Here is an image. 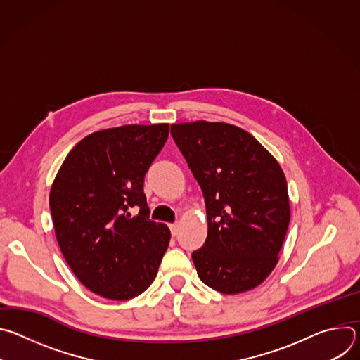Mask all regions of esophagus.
<instances>
[{
	"mask_svg": "<svg viewBox=\"0 0 360 360\" xmlns=\"http://www.w3.org/2000/svg\"><path fill=\"white\" fill-rule=\"evenodd\" d=\"M169 229H171L172 236H176V235H178V225H176V224H171V225H169Z\"/></svg>",
	"mask_w": 360,
	"mask_h": 360,
	"instance_id": "1",
	"label": "esophagus"
}]
</instances>
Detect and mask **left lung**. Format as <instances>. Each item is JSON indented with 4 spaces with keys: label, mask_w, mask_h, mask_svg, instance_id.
Masks as SVG:
<instances>
[{
    "label": "left lung",
    "mask_w": 360,
    "mask_h": 360,
    "mask_svg": "<svg viewBox=\"0 0 360 360\" xmlns=\"http://www.w3.org/2000/svg\"><path fill=\"white\" fill-rule=\"evenodd\" d=\"M171 135L207 207L208 236L192 252L198 276L225 295L261 285L278 264L290 219L281 165L249 132L231 124H172Z\"/></svg>",
    "instance_id": "1"
}]
</instances>
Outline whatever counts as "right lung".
Masks as SVG:
<instances>
[{
  "label": "right lung",
  "instance_id": "obj_1",
  "mask_svg": "<svg viewBox=\"0 0 360 360\" xmlns=\"http://www.w3.org/2000/svg\"><path fill=\"white\" fill-rule=\"evenodd\" d=\"M168 124L124 125L79 141L49 192L60 249L91 292L128 300L149 288L171 232L149 219L143 178L165 145ZM140 208L134 217L129 211Z\"/></svg>",
  "mask_w": 360,
  "mask_h": 360
}]
</instances>
